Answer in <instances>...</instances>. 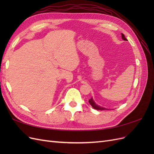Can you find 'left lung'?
I'll use <instances>...</instances> for the list:
<instances>
[{
  "label": "left lung",
  "instance_id": "left-lung-1",
  "mask_svg": "<svg viewBox=\"0 0 154 154\" xmlns=\"http://www.w3.org/2000/svg\"><path fill=\"white\" fill-rule=\"evenodd\" d=\"M122 37L123 40H127V39L125 38V36L122 33ZM88 102H89V103L91 104V105L94 108V109H96V110H108V109H106V108H103V107H101L99 105H97V104H96L95 102L94 101V100H93L92 97H91V98L88 100Z\"/></svg>",
  "mask_w": 154,
  "mask_h": 154
}]
</instances>
